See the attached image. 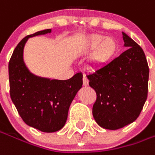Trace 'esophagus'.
<instances>
[{"label": "esophagus", "instance_id": "34e87169", "mask_svg": "<svg viewBox=\"0 0 155 155\" xmlns=\"http://www.w3.org/2000/svg\"><path fill=\"white\" fill-rule=\"evenodd\" d=\"M88 84H89L88 79L86 78V76H84V78H83V85H85V86H87Z\"/></svg>", "mask_w": 155, "mask_h": 155}]
</instances>
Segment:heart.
Returning <instances> with one entry per match:
<instances>
[{
	"mask_svg": "<svg viewBox=\"0 0 155 155\" xmlns=\"http://www.w3.org/2000/svg\"><path fill=\"white\" fill-rule=\"evenodd\" d=\"M118 44L112 37H106L102 34H91L84 41L81 53L92 54L89 58V65L91 69H101L107 65L117 53Z\"/></svg>",
	"mask_w": 155,
	"mask_h": 155,
	"instance_id": "b5f03b06",
	"label": "heart"
}]
</instances>
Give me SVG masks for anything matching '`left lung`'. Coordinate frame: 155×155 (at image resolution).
Masks as SVG:
<instances>
[{"label": "left lung", "instance_id": "obj_1", "mask_svg": "<svg viewBox=\"0 0 155 155\" xmlns=\"http://www.w3.org/2000/svg\"><path fill=\"white\" fill-rule=\"evenodd\" d=\"M122 34L126 51L86 75L97 96L93 117L99 126L110 130L134 123L148 96L149 70L144 52L125 32Z\"/></svg>", "mask_w": 155, "mask_h": 155}]
</instances>
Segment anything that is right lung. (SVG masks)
<instances>
[{
  "mask_svg": "<svg viewBox=\"0 0 155 155\" xmlns=\"http://www.w3.org/2000/svg\"><path fill=\"white\" fill-rule=\"evenodd\" d=\"M45 29L25 37L10 59V95L24 123L44 133H54L65 125L70 104L83 85V74L61 81L32 73L26 65L23 51L30 38L50 33Z\"/></svg>",
  "mask_w": 155,
  "mask_h": 155,
  "instance_id": "right-lung-1",
  "label": "right lung"
}]
</instances>
